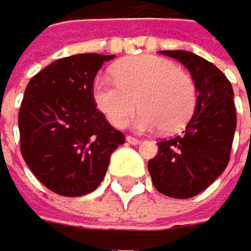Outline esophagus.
Instances as JSON below:
<instances>
[{
    "label": "esophagus",
    "instance_id": "esophagus-1",
    "mask_svg": "<svg viewBox=\"0 0 251 251\" xmlns=\"http://www.w3.org/2000/svg\"><path fill=\"white\" fill-rule=\"evenodd\" d=\"M126 140L131 144V145H137V144H140V140L139 139H136V137H132V136H128L126 137Z\"/></svg>",
    "mask_w": 251,
    "mask_h": 251
}]
</instances>
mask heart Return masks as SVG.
Here are the masks:
<instances>
[{
    "label": "heart",
    "mask_w": 251,
    "mask_h": 251,
    "mask_svg": "<svg viewBox=\"0 0 251 251\" xmlns=\"http://www.w3.org/2000/svg\"><path fill=\"white\" fill-rule=\"evenodd\" d=\"M114 76L101 75L94 81L92 95L97 107L107 122L120 128L134 111L132 119L137 131L176 132L191 120L197 106V87L186 72L153 54L134 56L122 60Z\"/></svg>",
    "instance_id": "b5f03b06"
}]
</instances>
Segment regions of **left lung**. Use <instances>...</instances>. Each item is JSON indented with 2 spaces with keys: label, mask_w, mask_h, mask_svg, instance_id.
<instances>
[{
  "label": "left lung",
  "mask_w": 251,
  "mask_h": 251,
  "mask_svg": "<svg viewBox=\"0 0 251 251\" xmlns=\"http://www.w3.org/2000/svg\"><path fill=\"white\" fill-rule=\"evenodd\" d=\"M161 52L191 72L199 97L183 134L157 142L148 172L161 194L191 199L212 184L228 165L237 123L234 92L226 76L206 59L183 50Z\"/></svg>",
  "instance_id": "8db88e82"
}]
</instances>
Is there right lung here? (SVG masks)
<instances>
[{
    "instance_id": "obj_1",
    "label": "right lung",
    "mask_w": 251,
    "mask_h": 251,
    "mask_svg": "<svg viewBox=\"0 0 251 251\" xmlns=\"http://www.w3.org/2000/svg\"><path fill=\"white\" fill-rule=\"evenodd\" d=\"M111 59L97 52L62 57L27 82L18 112L20 148L35 178L59 195L94 192L125 142L92 95L98 70Z\"/></svg>"
}]
</instances>
